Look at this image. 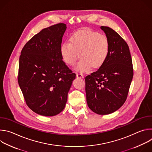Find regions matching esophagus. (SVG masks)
<instances>
[{
    "label": "esophagus",
    "mask_w": 152,
    "mask_h": 152,
    "mask_svg": "<svg viewBox=\"0 0 152 152\" xmlns=\"http://www.w3.org/2000/svg\"><path fill=\"white\" fill-rule=\"evenodd\" d=\"M76 76L78 78H83L84 77V76L82 74L78 73H76Z\"/></svg>",
    "instance_id": "34e87169"
}]
</instances>
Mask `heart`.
<instances>
[{
    "instance_id": "1",
    "label": "heart",
    "mask_w": 152,
    "mask_h": 152,
    "mask_svg": "<svg viewBox=\"0 0 152 152\" xmlns=\"http://www.w3.org/2000/svg\"><path fill=\"white\" fill-rule=\"evenodd\" d=\"M60 48L61 55L65 63L74 66L82 58L76 69L80 72L88 73L92 67L99 68L105 62L110 49L107 36L102 33L83 29L74 33Z\"/></svg>"
}]
</instances>
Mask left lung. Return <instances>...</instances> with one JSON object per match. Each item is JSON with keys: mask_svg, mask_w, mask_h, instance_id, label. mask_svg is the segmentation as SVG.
Returning <instances> with one entry per match:
<instances>
[{"mask_svg": "<svg viewBox=\"0 0 152 152\" xmlns=\"http://www.w3.org/2000/svg\"><path fill=\"white\" fill-rule=\"evenodd\" d=\"M100 28L110 40V52L102 66L85 77V91L90 109L106 115L118 110L126 100L134 70L127 42L111 28Z\"/></svg>", "mask_w": 152, "mask_h": 152, "instance_id": "8db88e82", "label": "left lung"}]
</instances>
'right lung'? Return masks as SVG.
<instances>
[{
  "label": "right lung",
  "mask_w": 152,
  "mask_h": 152,
  "mask_svg": "<svg viewBox=\"0 0 152 152\" xmlns=\"http://www.w3.org/2000/svg\"><path fill=\"white\" fill-rule=\"evenodd\" d=\"M66 25L42 29L21 50L18 82L26 104L34 113L53 116L65 107L76 74L62 59L60 48Z\"/></svg>",
  "instance_id": "add662e5"
}]
</instances>
